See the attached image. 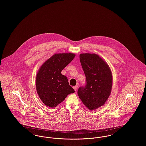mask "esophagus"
<instances>
[{
  "mask_svg": "<svg viewBox=\"0 0 146 146\" xmlns=\"http://www.w3.org/2000/svg\"><path fill=\"white\" fill-rule=\"evenodd\" d=\"M77 88H78V86H73V89H74V90L76 91V90H77Z\"/></svg>",
  "mask_w": 146,
  "mask_h": 146,
  "instance_id": "34e87169",
  "label": "esophagus"
}]
</instances>
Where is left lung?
Masks as SVG:
<instances>
[{"label":"left lung","instance_id":"left-lung-1","mask_svg":"<svg viewBox=\"0 0 146 146\" xmlns=\"http://www.w3.org/2000/svg\"><path fill=\"white\" fill-rule=\"evenodd\" d=\"M79 58L86 85L85 88H79L78 95L89 110H95L104 105L111 95V70L104 60L96 54H80Z\"/></svg>","mask_w":146,"mask_h":146}]
</instances>
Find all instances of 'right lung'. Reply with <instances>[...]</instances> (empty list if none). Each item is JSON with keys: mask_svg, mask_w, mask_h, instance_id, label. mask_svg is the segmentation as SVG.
I'll use <instances>...</instances> for the list:
<instances>
[{"mask_svg": "<svg viewBox=\"0 0 146 146\" xmlns=\"http://www.w3.org/2000/svg\"><path fill=\"white\" fill-rule=\"evenodd\" d=\"M73 53L55 54L43 63L36 75L37 94L45 106L54 108L75 92L61 72L74 59Z\"/></svg>", "mask_w": 146, "mask_h": 146, "instance_id": "obj_1", "label": "right lung"}]
</instances>
